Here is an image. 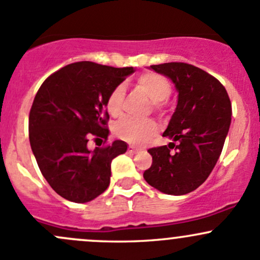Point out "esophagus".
Here are the masks:
<instances>
[{"label": "esophagus", "instance_id": "esophagus-1", "mask_svg": "<svg viewBox=\"0 0 260 260\" xmlns=\"http://www.w3.org/2000/svg\"><path fill=\"white\" fill-rule=\"evenodd\" d=\"M128 152H129V153H137V152H138V149H137V148H135V147L129 146V147H128Z\"/></svg>", "mask_w": 260, "mask_h": 260}]
</instances>
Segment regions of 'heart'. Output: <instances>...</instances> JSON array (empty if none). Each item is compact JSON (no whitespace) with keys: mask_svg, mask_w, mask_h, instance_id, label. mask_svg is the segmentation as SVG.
<instances>
[{"mask_svg":"<svg viewBox=\"0 0 260 260\" xmlns=\"http://www.w3.org/2000/svg\"><path fill=\"white\" fill-rule=\"evenodd\" d=\"M136 87L152 101V107L155 111L162 109V102L169 97L172 92L169 81L154 72L142 73L136 80ZM123 102H124V87L123 84H117L109 92L106 101L108 113L114 118H119L123 113ZM157 123L152 119L136 121V119L125 118L117 123L114 127V133L118 138L131 143H142L148 141L157 132Z\"/></svg>","mask_w":260,"mask_h":260,"instance_id":"1","label":"heart"}]
</instances>
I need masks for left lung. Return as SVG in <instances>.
<instances>
[{
  "mask_svg": "<svg viewBox=\"0 0 260 260\" xmlns=\"http://www.w3.org/2000/svg\"><path fill=\"white\" fill-rule=\"evenodd\" d=\"M149 68L172 80L178 103L163 133L173 142L148 149L153 162L143 177L166 194H187L206 182L222 153L232 121L231 100L217 78L193 64L169 62Z\"/></svg>",
  "mask_w": 260,
  "mask_h": 260,
  "instance_id": "left-lung-1",
  "label": "left lung"
}]
</instances>
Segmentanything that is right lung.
I'll return each mask as SVG.
<instances>
[{"instance_id":"right-lung-1","label":"right lung","mask_w":260,"mask_h":260,"mask_svg":"<svg viewBox=\"0 0 260 260\" xmlns=\"http://www.w3.org/2000/svg\"><path fill=\"white\" fill-rule=\"evenodd\" d=\"M135 72L89 61L62 67L38 89L28 118L32 152L52 189L75 203H86L109 185L111 162L127 143L87 148L91 137L108 138L106 101L109 92Z\"/></svg>"}]
</instances>
